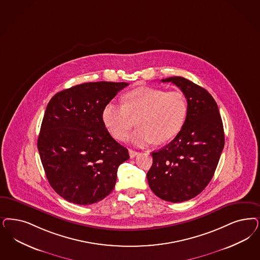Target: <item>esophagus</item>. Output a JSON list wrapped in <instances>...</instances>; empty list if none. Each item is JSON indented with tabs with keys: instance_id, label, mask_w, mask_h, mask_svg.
Masks as SVG:
<instances>
[{
	"instance_id": "obj_1",
	"label": "esophagus",
	"mask_w": 260,
	"mask_h": 260,
	"mask_svg": "<svg viewBox=\"0 0 260 260\" xmlns=\"http://www.w3.org/2000/svg\"><path fill=\"white\" fill-rule=\"evenodd\" d=\"M128 152H129V155H131V157H135L136 155H138L139 154V152H136L135 150H128Z\"/></svg>"
}]
</instances>
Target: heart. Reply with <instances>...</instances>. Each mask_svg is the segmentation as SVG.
<instances>
[{
  "mask_svg": "<svg viewBox=\"0 0 260 260\" xmlns=\"http://www.w3.org/2000/svg\"><path fill=\"white\" fill-rule=\"evenodd\" d=\"M123 100L124 105L113 102L106 105L102 112L103 122L115 139L124 140L137 119L139 127L129 140L139 147L173 139L187 115V100L180 91L139 87L127 92Z\"/></svg>",
  "mask_w": 260,
  "mask_h": 260,
  "instance_id": "obj_1",
  "label": "heart"
}]
</instances>
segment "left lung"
Returning a JSON list of instances; mask_svg holds the SVG:
<instances>
[{
	"instance_id": "8db88e82",
	"label": "left lung",
	"mask_w": 260,
	"mask_h": 260,
	"mask_svg": "<svg viewBox=\"0 0 260 260\" xmlns=\"http://www.w3.org/2000/svg\"><path fill=\"white\" fill-rule=\"evenodd\" d=\"M161 81L172 82L182 91L188 110L177 136L152 152L147 179L157 197L181 203L196 197L212 179L224 149V127L218 106L205 88L182 77Z\"/></svg>"
}]
</instances>
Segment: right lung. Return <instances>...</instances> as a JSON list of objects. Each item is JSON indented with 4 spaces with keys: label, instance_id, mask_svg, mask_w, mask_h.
Listing matches in <instances>:
<instances>
[{
    "label": "right lung",
    "instance_id": "1",
    "mask_svg": "<svg viewBox=\"0 0 260 260\" xmlns=\"http://www.w3.org/2000/svg\"><path fill=\"white\" fill-rule=\"evenodd\" d=\"M127 82H86L56 93L43 117L37 148L46 177L64 200L81 206L110 194L128 151L115 141L102 112Z\"/></svg>",
    "mask_w": 260,
    "mask_h": 260
}]
</instances>
